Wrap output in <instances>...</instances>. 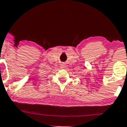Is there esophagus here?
Returning a JSON list of instances; mask_svg holds the SVG:
<instances>
[{
  "label": "esophagus",
  "instance_id": "34e87169",
  "mask_svg": "<svg viewBox=\"0 0 127 127\" xmlns=\"http://www.w3.org/2000/svg\"><path fill=\"white\" fill-rule=\"evenodd\" d=\"M65 66L64 65H63V64H61V68H64V67H65Z\"/></svg>",
  "mask_w": 127,
  "mask_h": 127
}]
</instances>
